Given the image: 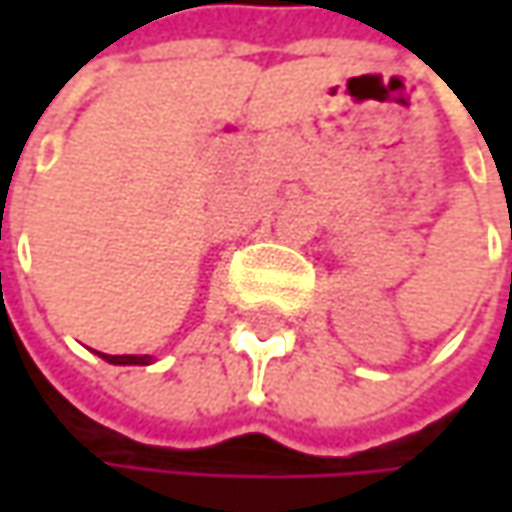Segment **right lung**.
Segmentation results:
<instances>
[{"instance_id":"right-lung-1","label":"right lung","mask_w":512,"mask_h":512,"mask_svg":"<svg viewBox=\"0 0 512 512\" xmlns=\"http://www.w3.org/2000/svg\"><path fill=\"white\" fill-rule=\"evenodd\" d=\"M105 362L110 364H150L153 362V356H108V353H99Z\"/></svg>"}]
</instances>
